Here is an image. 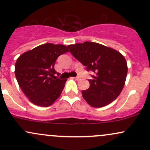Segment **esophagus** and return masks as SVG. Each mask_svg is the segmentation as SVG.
I'll list each match as a JSON object with an SVG mask.
<instances>
[{
  "label": "esophagus",
  "mask_w": 150,
  "mask_h": 150,
  "mask_svg": "<svg viewBox=\"0 0 150 150\" xmlns=\"http://www.w3.org/2000/svg\"><path fill=\"white\" fill-rule=\"evenodd\" d=\"M75 80H81V78H80V77H75Z\"/></svg>",
  "instance_id": "34e87169"
}]
</instances>
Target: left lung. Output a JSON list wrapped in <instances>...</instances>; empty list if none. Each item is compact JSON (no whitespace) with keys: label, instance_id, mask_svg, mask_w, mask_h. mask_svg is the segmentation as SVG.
I'll return each instance as SVG.
<instances>
[{"label":"left lung","instance_id":"obj_1","mask_svg":"<svg viewBox=\"0 0 150 150\" xmlns=\"http://www.w3.org/2000/svg\"><path fill=\"white\" fill-rule=\"evenodd\" d=\"M70 52L94 75L88 81L89 89L82 91V97L93 107L106 106L121 92L128 73L125 58L115 49L100 44L86 42L68 46Z\"/></svg>","mask_w":150,"mask_h":150}]
</instances>
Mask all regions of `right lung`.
I'll return each mask as SVG.
<instances>
[{
	"label": "right lung",
	"mask_w": 150,
	"mask_h": 150,
	"mask_svg": "<svg viewBox=\"0 0 150 150\" xmlns=\"http://www.w3.org/2000/svg\"><path fill=\"white\" fill-rule=\"evenodd\" d=\"M68 52L61 44H45L22 54L15 65L18 85L31 102L39 106H51L61 95L67 80L55 77L58 57Z\"/></svg>",
	"instance_id": "1"
}]
</instances>
